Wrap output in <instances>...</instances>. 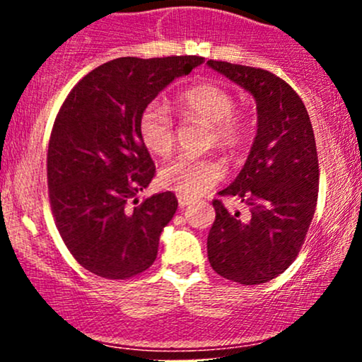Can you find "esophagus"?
<instances>
[{"label":"esophagus","instance_id":"esophagus-1","mask_svg":"<svg viewBox=\"0 0 362 362\" xmlns=\"http://www.w3.org/2000/svg\"><path fill=\"white\" fill-rule=\"evenodd\" d=\"M194 202V199L190 197H185V195H178V204L180 207H185V206H190Z\"/></svg>","mask_w":362,"mask_h":362}]
</instances>
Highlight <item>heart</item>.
<instances>
[{
    "label": "heart",
    "instance_id": "heart-1",
    "mask_svg": "<svg viewBox=\"0 0 362 362\" xmlns=\"http://www.w3.org/2000/svg\"><path fill=\"white\" fill-rule=\"evenodd\" d=\"M177 109L189 119L209 124V146L238 151L250 141L252 117L236 109L235 93L214 81L187 86L175 97ZM138 132L144 146L156 156H168L175 146V120L163 103L149 102L138 117ZM224 175L216 156H180L160 170V184L185 197H201Z\"/></svg>",
    "mask_w": 362,
    "mask_h": 362
}]
</instances>
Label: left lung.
<instances>
[{
	"label": "left lung",
	"mask_w": 362,
	"mask_h": 362,
	"mask_svg": "<svg viewBox=\"0 0 362 362\" xmlns=\"http://www.w3.org/2000/svg\"><path fill=\"white\" fill-rule=\"evenodd\" d=\"M207 66L250 91L259 114L242 172L218 192L238 197L248 214L230 213L214 199L207 259L224 279L262 284L293 264L313 219L320 180L313 127L296 91L274 73L214 59Z\"/></svg>",
	"instance_id": "8db88e82"
}]
</instances>
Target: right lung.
<instances>
[{
    "mask_svg": "<svg viewBox=\"0 0 362 362\" xmlns=\"http://www.w3.org/2000/svg\"><path fill=\"white\" fill-rule=\"evenodd\" d=\"M204 57H119L90 71L57 112L47 149L49 202L57 231L81 267L129 279L153 265L173 192L139 202L156 168L138 132L144 105Z\"/></svg>",
    "mask_w": 362,
    "mask_h": 362,
    "instance_id": "add662e5",
    "label": "right lung"
}]
</instances>
